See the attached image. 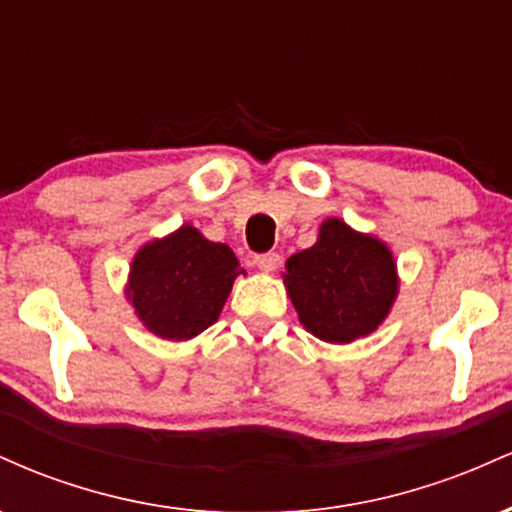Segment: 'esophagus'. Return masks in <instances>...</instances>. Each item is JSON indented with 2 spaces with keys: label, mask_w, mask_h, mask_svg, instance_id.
I'll use <instances>...</instances> for the list:
<instances>
[{
  "label": "esophagus",
  "mask_w": 512,
  "mask_h": 512,
  "mask_svg": "<svg viewBox=\"0 0 512 512\" xmlns=\"http://www.w3.org/2000/svg\"><path fill=\"white\" fill-rule=\"evenodd\" d=\"M255 264L262 272H276L281 267V255L279 252H262V255H255Z\"/></svg>",
  "instance_id": "obj_1"
}]
</instances>
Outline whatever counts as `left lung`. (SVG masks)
Listing matches in <instances>:
<instances>
[{
  "mask_svg": "<svg viewBox=\"0 0 512 512\" xmlns=\"http://www.w3.org/2000/svg\"><path fill=\"white\" fill-rule=\"evenodd\" d=\"M284 284L301 325L330 344L378 330L399 289L390 248L342 219H327L313 248L286 260Z\"/></svg>",
  "mask_w": 512,
  "mask_h": 512,
  "instance_id": "obj_1",
  "label": "left lung"
}]
</instances>
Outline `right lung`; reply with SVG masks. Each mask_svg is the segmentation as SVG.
<instances>
[{"instance_id":"right-lung-1","label":"right lung","mask_w":512,"mask_h":512,"mask_svg":"<svg viewBox=\"0 0 512 512\" xmlns=\"http://www.w3.org/2000/svg\"><path fill=\"white\" fill-rule=\"evenodd\" d=\"M240 269L223 243H211L190 223L134 255L127 298L156 337L182 342L219 320Z\"/></svg>"}]
</instances>
